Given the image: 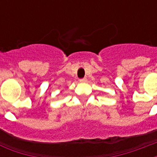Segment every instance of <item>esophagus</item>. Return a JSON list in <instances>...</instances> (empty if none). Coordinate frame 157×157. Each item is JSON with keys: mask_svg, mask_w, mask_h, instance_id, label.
<instances>
[{"mask_svg": "<svg viewBox=\"0 0 157 157\" xmlns=\"http://www.w3.org/2000/svg\"><path fill=\"white\" fill-rule=\"evenodd\" d=\"M80 82H81V83H86V82H87V79L86 78L81 79V80H80Z\"/></svg>", "mask_w": 157, "mask_h": 157, "instance_id": "34e87169", "label": "esophagus"}]
</instances>
